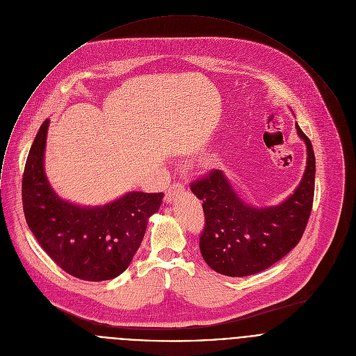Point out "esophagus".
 Masks as SVG:
<instances>
[{
  "label": "esophagus",
  "instance_id": "obj_1",
  "mask_svg": "<svg viewBox=\"0 0 356 356\" xmlns=\"http://www.w3.org/2000/svg\"><path fill=\"white\" fill-rule=\"evenodd\" d=\"M184 191H185V189H184V185H182V184H179V182L172 184V185L170 186V189L165 192L164 202H165L167 204H171V203L175 200V197H177L179 193H182Z\"/></svg>",
  "mask_w": 356,
  "mask_h": 356
}]
</instances>
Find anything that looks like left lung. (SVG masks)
I'll return each instance as SVG.
<instances>
[{
	"instance_id": "left-lung-1",
	"label": "left lung",
	"mask_w": 356,
	"mask_h": 356,
	"mask_svg": "<svg viewBox=\"0 0 356 356\" xmlns=\"http://www.w3.org/2000/svg\"><path fill=\"white\" fill-rule=\"evenodd\" d=\"M307 146V165L294 192L276 206L245 203L221 170L192 184L191 191L203 202L206 227L200 251L216 272L243 277L268 269L290 252L308 224L315 192V154L311 140L296 122Z\"/></svg>"
}]
</instances>
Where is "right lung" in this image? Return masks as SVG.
Returning <instances> with one entry per match:
<instances>
[{
  "mask_svg": "<svg viewBox=\"0 0 356 356\" xmlns=\"http://www.w3.org/2000/svg\"><path fill=\"white\" fill-rule=\"evenodd\" d=\"M48 127L49 119L40 127L26 160V222L44 251L69 275L90 282L115 279L131 264L164 195L131 191L104 206L62 199L45 174Z\"/></svg>",
  "mask_w": 356,
  "mask_h": 356,
  "instance_id": "add662e5",
  "label": "right lung"
}]
</instances>
